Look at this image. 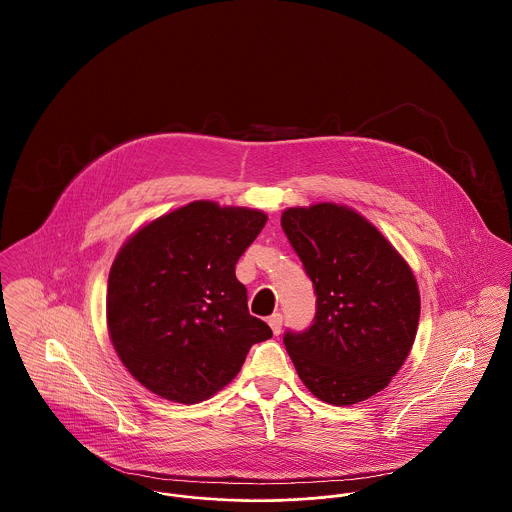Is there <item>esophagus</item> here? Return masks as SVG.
<instances>
[{
  "label": "esophagus",
  "mask_w": 512,
  "mask_h": 512,
  "mask_svg": "<svg viewBox=\"0 0 512 512\" xmlns=\"http://www.w3.org/2000/svg\"><path fill=\"white\" fill-rule=\"evenodd\" d=\"M282 315L280 313H274L272 317L268 318V326H270V330H272V334L274 336H278L280 334V330H282Z\"/></svg>",
  "instance_id": "1"
}]
</instances>
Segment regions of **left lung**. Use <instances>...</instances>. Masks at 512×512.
Returning a JSON list of instances; mask_svg holds the SVG:
<instances>
[{
  "mask_svg": "<svg viewBox=\"0 0 512 512\" xmlns=\"http://www.w3.org/2000/svg\"><path fill=\"white\" fill-rule=\"evenodd\" d=\"M282 230L317 293L313 324L284 334L293 366L324 403L365 401L390 384L411 353L420 317L413 270L345 205L290 207Z\"/></svg>",
  "mask_w": 512,
  "mask_h": 512,
  "instance_id": "obj_1",
  "label": "left lung"
}]
</instances>
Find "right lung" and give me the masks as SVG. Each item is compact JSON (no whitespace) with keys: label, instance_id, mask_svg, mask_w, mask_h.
I'll return each instance as SVG.
<instances>
[{"label":"right lung","instance_id":"obj_1","mask_svg":"<svg viewBox=\"0 0 512 512\" xmlns=\"http://www.w3.org/2000/svg\"><path fill=\"white\" fill-rule=\"evenodd\" d=\"M267 215L194 201L140 228L117 253L107 328L128 372L176 403H199L234 380L272 330L247 309L236 263Z\"/></svg>","mask_w":512,"mask_h":512}]
</instances>
